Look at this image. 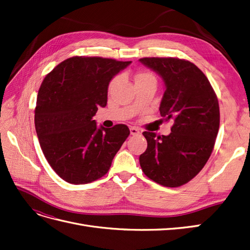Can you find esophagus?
Listing matches in <instances>:
<instances>
[{
    "label": "esophagus",
    "mask_w": 250,
    "mask_h": 250,
    "mask_svg": "<svg viewBox=\"0 0 250 250\" xmlns=\"http://www.w3.org/2000/svg\"><path fill=\"white\" fill-rule=\"evenodd\" d=\"M130 134L131 135H138L140 134V130L137 127H130Z\"/></svg>",
    "instance_id": "1"
}]
</instances>
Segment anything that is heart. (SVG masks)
Listing matches in <instances>:
<instances>
[{"mask_svg": "<svg viewBox=\"0 0 250 250\" xmlns=\"http://www.w3.org/2000/svg\"><path fill=\"white\" fill-rule=\"evenodd\" d=\"M148 78H153L152 76H151L150 74H148V73H141V74H139L138 76H137V80H141V79H148ZM135 80V81H137ZM118 82V78H115L113 79L111 82H110V84H109V89H111L113 86H115V84L116 83Z\"/></svg>", "mask_w": 250, "mask_h": 250, "instance_id": "heart-1", "label": "heart"}]
</instances>
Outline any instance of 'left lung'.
<instances>
[{"mask_svg": "<svg viewBox=\"0 0 250 250\" xmlns=\"http://www.w3.org/2000/svg\"><path fill=\"white\" fill-rule=\"evenodd\" d=\"M164 82L161 116L171 120L168 135L144 131L147 149L140 155L143 172L165 187L190 181L207 164L217 138L220 112L216 94L194 63L178 58H141Z\"/></svg>", "mask_w": 250, "mask_h": 250, "instance_id": "8db88e82", "label": "left lung"}]
</instances>
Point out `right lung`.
<instances>
[{"instance_id":"add662e5","label":"right lung","mask_w":250,"mask_h":250,"mask_svg":"<svg viewBox=\"0 0 250 250\" xmlns=\"http://www.w3.org/2000/svg\"><path fill=\"white\" fill-rule=\"evenodd\" d=\"M131 62L72 57L43 79L35 108V129L44 157L73 185L101 178L130 131L124 124L97 126L93 117L107 104L108 85Z\"/></svg>"}]
</instances>
